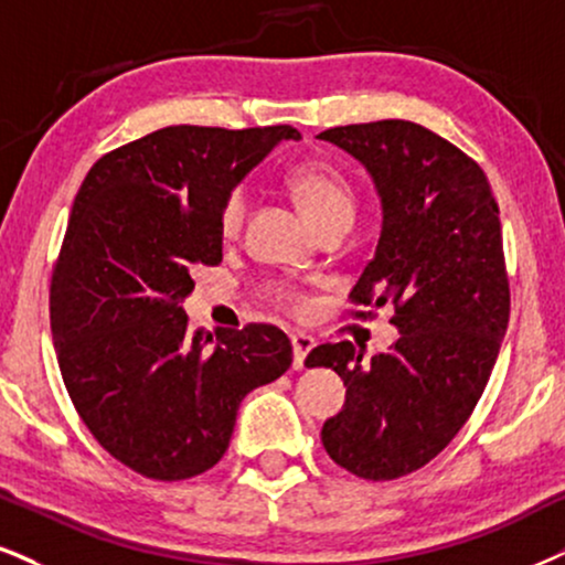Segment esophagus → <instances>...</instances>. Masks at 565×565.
Returning <instances> with one entry per match:
<instances>
[{
  "label": "esophagus",
  "instance_id": "34e87169",
  "mask_svg": "<svg viewBox=\"0 0 565 565\" xmlns=\"http://www.w3.org/2000/svg\"><path fill=\"white\" fill-rule=\"evenodd\" d=\"M290 343H294V369H303L306 356H309V351L315 348V338L303 335V332H294V335H290Z\"/></svg>",
  "mask_w": 565,
  "mask_h": 565
}]
</instances>
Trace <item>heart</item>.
I'll return each mask as SVG.
<instances>
[{"mask_svg": "<svg viewBox=\"0 0 565 565\" xmlns=\"http://www.w3.org/2000/svg\"><path fill=\"white\" fill-rule=\"evenodd\" d=\"M290 191L296 193L298 204L306 212V217L315 222L317 227L330 225L335 220H351L353 217V191L348 180L340 175L335 167L327 162H303L290 172ZM246 217V191L243 188H233L222 201L220 209V233L225 238H233L243 225ZM271 301L288 311H303L306 296L294 285H271L269 290Z\"/></svg>", "mask_w": 565, "mask_h": 565, "instance_id": "heart-1", "label": "heart"}]
</instances>
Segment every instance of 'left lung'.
<instances>
[{
	"label": "left lung",
	"instance_id": "obj_1",
	"mask_svg": "<svg viewBox=\"0 0 565 565\" xmlns=\"http://www.w3.org/2000/svg\"><path fill=\"white\" fill-rule=\"evenodd\" d=\"M317 138L356 157L382 199L377 254L351 301L390 306L401 338L372 361L327 343L306 366H330L345 406L324 422L327 456L372 482L406 477L448 445L482 398L503 343L511 288L498 201L475 159L408 120L340 125Z\"/></svg>",
	"mask_w": 565,
	"mask_h": 565
}]
</instances>
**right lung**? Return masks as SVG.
Wrapping results in <instances>:
<instances>
[{
    "label": "right lung",
    "mask_w": 565,
    "mask_h": 565,
    "mask_svg": "<svg viewBox=\"0 0 565 565\" xmlns=\"http://www.w3.org/2000/svg\"><path fill=\"white\" fill-rule=\"evenodd\" d=\"M290 125H170L88 170L49 288L62 380L90 435L157 482L204 475L225 456L241 401L288 372L271 324L191 330L193 269L222 262L220 209Z\"/></svg>",
    "instance_id": "1"
}]
</instances>
